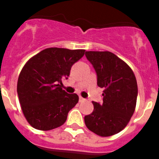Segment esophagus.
Listing matches in <instances>:
<instances>
[{"label": "esophagus", "mask_w": 159, "mask_h": 159, "mask_svg": "<svg viewBox=\"0 0 159 159\" xmlns=\"http://www.w3.org/2000/svg\"><path fill=\"white\" fill-rule=\"evenodd\" d=\"M84 100H85V99H84V98H83V97H81V96L79 97V101H80V102H83V101H84Z\"/></svg>", "instance_id": "obj_1"}]
</instances>
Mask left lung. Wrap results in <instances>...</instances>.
Returning a JSON list of instances; mask_svg holds the SVG:
<instances>
[{"label":"left lung","mask_w":159,"mask_h":159,"mask_svg":"<svg viewBox=\"0 0 159 159\" xmlns=\"http://www.w3.org/2000/svg\"><path fill=\"white\" fill-rule=\"evenodd\" d=\"M97 75V85L104 88L102 103L93 102V111L84 117L87 128L100 136L119 133L133 116L138 88L133 70L108 51L85 52Z\"/></svg>","instance_id":"obj_1"}]
</instances>
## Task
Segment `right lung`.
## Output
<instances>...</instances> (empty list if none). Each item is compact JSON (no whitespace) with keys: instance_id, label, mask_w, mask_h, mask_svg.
Segmentation results:
<instances>
[{"instance_id":"add662e5","label":"right lung","mask_w":159,"mask_h":159,"mask_svg":"<svg viewBox=\"0 0 159 159\" xmlns=\"http://www.w3.org/2000/svg\"><path fill=\"white\" fill-rule=\"evenodd\" d=\"M84 53L83 49L49 48L23 67L17 92L23 113L33 128L50 130L65 123L79 98L62 89V80L68 79L71 66Z\"/></svg>"}]
</instances>
